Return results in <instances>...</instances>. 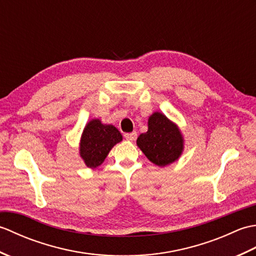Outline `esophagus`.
<instances>
[{"mask_svg": "<svg viewBox=\"0 0 256 256\" xmlns=\"http://www.w3.org/2000/svg\"><path fill=\"white\" fill-rule=\"evenodd\" d=\"M124 138L128 140H135L138 138V134L136 132H132V133H125L124 134Z\"/></svg>", "mask_w": 256, "mask_h": 256, "instance_id": "1", "label": "esophagus"}]
</instances>
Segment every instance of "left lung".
Wrapping results in <instances>:
<instances>
[{
    "label": "left lung",
    "mask_w": 256,
    "mask_h": 256,
    "mask_svg": "<svg viewBox=\"0 0 256 256\" xmlns=\"http://www.w3.org/2000/svg\"><path fill=\"white\" fill-rule=\"evenodd\" d=\"M136 143L145 156L160 167L178 160L184 148L179 128L160 112L150 116L148 132L140 134Z\"/></svg>",
    "instance_id": "8db88e82"
}]
</instances>
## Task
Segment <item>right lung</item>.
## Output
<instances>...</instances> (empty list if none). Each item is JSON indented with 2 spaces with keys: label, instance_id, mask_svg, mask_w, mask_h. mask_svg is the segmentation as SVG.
Masks as SVG:
<instances>
[{
  "label": "right lung",
  "instance_id": "right-lung-1",
  "mask_svg": "<svg viewBox=\"0 0 256 256\" xmlns=\"http://www.w3.org/2000/svg\"><path fill=\"white\" fill-rule=\"evenodd\" d=\"M122 135L113 125L92 120L86 125L80 142V156L89 168H96L104 162L114 145L121 142Z\"/></svg>",
  "mask_w": 256,
  "mask_h": 256
}]
</instances>
